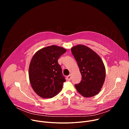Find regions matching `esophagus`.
<instances>
[{"instance_id": "esophagus-1", "label": "esophagus", "mask_w": 129, "mask_h": 129, "mask_svg": "<svg viewBox=\"0 0 129 129\" xmlns=\"http://www.w3.org/2000/svg\"><path fill=\"white\" fill-rule=\"evenodd\" d=\"M67 79L68 80V81H70L71 80V76L70 75H69L67 77Z\"/></svg>"}]
</instances>
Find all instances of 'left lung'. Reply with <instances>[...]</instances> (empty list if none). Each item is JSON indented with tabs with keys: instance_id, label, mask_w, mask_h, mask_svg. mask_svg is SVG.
Here are the masks:
<instances>
[{
	"instance_id": "1",
	"label": "left lung",
	"mask_w": 129,
	"mask_h": 129,
	"mask_svg": "<svg viewBox=\"0 0 129 129\" xmlns=\"http://www.w3.org/2000/svg\"><path fill=\"white\" fill-rule=\"evenodd\" d=\"M71 50L82 75L81 82L75 85L77 90L85 98L95 96L105 80L106 69L102 60L95 51L84 45H76Z\"/></svg>"
}]
</instances>
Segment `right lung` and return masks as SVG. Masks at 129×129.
I'll return each mask as SVG.
<instances>
[{"instance_id":"add662e5","label":"right lung","mask_w":129,"mask_h":129,"mask_svg":"<svg viewBox=\"0 0 129 129\" xmlns=\"http://www.w3.org/2000/svg\"><path fill=\"white\" fill-rule=\"evenodd\" d=\"M66 51L62 47L51 45L34 54L29 64L28 75L33 89L39 96L52 98L62 90L66 80L58 60Z\"/></svg>"}]
</instances>
